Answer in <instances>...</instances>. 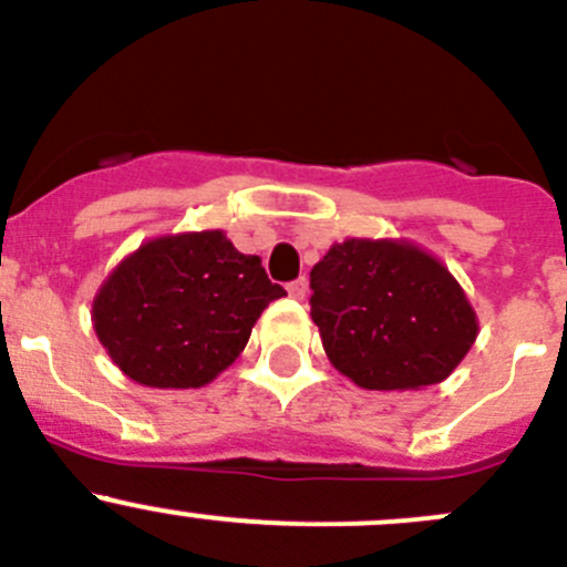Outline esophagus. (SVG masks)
I'll return each instance as SVG.
<instances>
[{
    "mask_svg": "<svg viewBox=\"0 0 567 567\" xmlns=\"http://www.w3.org/2000/svg\"><path fill=\"white\" fill-rule=\"evenodd\" d=\"M289 295L295 297V300H306L308 295V281L306 278H297V281L289 284Z\"/></svg>",
    "mask_w": 567,
    "mask_h": 567,
    "instance_id": "obj_1",
    "label": "esophagus"
}]
</instances>
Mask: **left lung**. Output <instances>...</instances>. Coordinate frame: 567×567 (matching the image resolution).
Listing matches in <instances>:
<instances>
[{
    "label": "left lung",
    "mask_w": 567,
    "mask_h": 567,
    "mask_svg": "<svg viewBox=\"0 0 567 567\" xmlns=\"http://www.w3.org/2000/svg\"><path fill=\"white\" fill-rule=\"evenodd\" d=\"M311 289L327 358L358 388L445 382L477 338V313L461 284L410 240L336 243L313 265Z\"/></svg>",
    "instance_id": "left-lung-1"
}]
</instances>
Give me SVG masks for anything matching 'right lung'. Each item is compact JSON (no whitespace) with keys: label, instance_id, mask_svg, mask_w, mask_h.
Returning a JSON list of instances; mask_svg holds the SVG:
<instances>
[{"label":"right lung","instance_id":"right-lung-1","mask_svg":"<svg viewBox=\"0 0 567 567\" xmlns=\"http://www.w3.org/2000/svg\"><path fill=\"white\" fill-rule=\"evenodd\" d=\"M284 286L220 229L155 237L109 272L92 300L97 341L147 388H204L229 369Z\"/></svg>","mask_w":567,"mask_h":567}]
</instances>
